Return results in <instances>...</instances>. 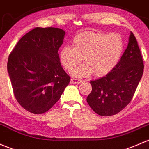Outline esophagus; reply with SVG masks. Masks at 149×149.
<instances>
[{
	"instance_id": "34e87169",
	"label": "esophagus",
	"mask_w": 149,
	"mask_h": 149,
	"mask_svg": "<svg viewBox=\"0 0 149 149\" xmlns=\"http://www.w3.org/2000/svg\"><path fill=\"white\" fill-rule=\"evenodd\" d=\"M82 82L81 79H75V78H72L71 80H70V83L71 84H80V83Z\"/></svg>"
}]
</instances>
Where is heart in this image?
Listing matches in <instances>:
<instances>
[{
    "mask_svg": "<svg viewBox=\"0 0 149 149\" xmlns=\"http://www.w3.org/2000/svg\"><path fill=\"white\" fill-rule=\"evenodd\" d=\"M124 50V42L118 33L106 34L86 31L74 37L73 47L63 46L59 53L63 66L71 70L82 61L85 63L71 71L72 76L86 77L106 76L116 66Z\"/></svg>",
    "mask_w": 149,
    "mask_h": 149,
    "instance_id": "obj_1",
    "label": "heart"
}]
</instances>
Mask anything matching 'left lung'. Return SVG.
Wrapping results in <instances>:
<instances>
[{
	"mask_svg": "<svg viewBox=\"0 0 149 149\" xmlns=\"http://www.w3.org/2000/svg\"><path fill=\"white\" fill-rule=\"evenodd\" d=\"M143 73V62L137 40L130 33L126 49L111 72L91 81L92 91L86 101L97 114H117L130 103Z\"/></svg>",
	"mask_w": 149,
	"mask_h": 149,
	"instance_id": "8db88e82",
	"label": "left lung"
}]
</instances>
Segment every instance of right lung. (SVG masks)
<instances>
[{"instance_id":"obj_1","label":"right lung","mask_w":149,"mask_h":149,"mask_svg":"<svg viewBox=\"0 0 149 149\" xmlns=\"http://www.w3.org/2000/svg\"><path fill=\"white\" fill-rule=\"evenodd\" d=\"M65 34L58 28H35L9 55L7 68L14 95L32 113L48 111L69 84L70 76L62 68L58 54Z\"/></svg>"}]
</instances>
